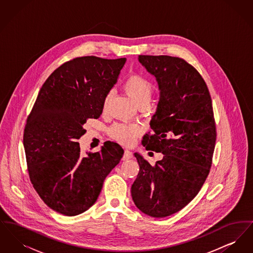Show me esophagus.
Here are the masks:
<instances>
[{
    "label": "esophagus",
    "instance_id": "esophagus-1",
    "mask_svg": "<svg viewBox=\"0 0 253 253\" xmlns=\"http://www.w3.org/2000/svg\"><path fill=\"white\" fill-rule=\"evenodd\" d=\"M132 152H131L130 150L126 149V150L124 151V155H123V157H122V159H123V160H128V159H130V158H132Z\"/></svg>",
    "mask_w": 253,
    "mask_h": 253
}]
</instances>
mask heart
I'll return each mask as SVG.
<instances>
[{
  "label": "heart",
  "mask_w": 253,
  "mask_h": 253,
  "mask_svg": "<svg viewBox=\"0 0 253 253\" xmlns=\"http://www.w3.org/2000/svg\"><path fill=\"white\" fill-rule=\"evenodd\" d=\"M123 87L129 96L132 97L139 105H147L151 100L155 91L154 84L144 75L135 73L129 76L123 83ZM111 94L107 93L102 100V111L106 112L108 109L109 100ZM142 132L141 126L137 124H127V123H117L110 129V135L119 140L121 143L131 145L134 143L137 136Z\"/></svg>",
  "instance_id": "heart-1"
}]
</instances>
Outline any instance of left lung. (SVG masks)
Wrapping results in <instances>:
<instances>
[{"mask_svg": "<svg viewBox=\"0 0 253 253\" xmlns=\"http://www.w3.org/2000/svg\"><path fill=\"white\" fill-rule=\"evenodd\" d=\"M138 59L161 91L150 122L153 133L142 145L164 157L151 165L134 154L140 169L131 193L142 212L160 218L179 211L201 190L212 163L216 125L208 86L192 64L165 55Z\"/></svg>", "mask_w": 253, "mask_h": 253, "instance_id": "left-lung-1", "label": "left lung"}]
</instances>
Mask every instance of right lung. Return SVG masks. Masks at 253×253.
I'll return each mask as SVG.
<instances>
[{"instance_id":"right-lung-1","label":"right lung","mask_w":253,"mask_h":253,"mask_svg":"<svg viewBox=\"0 0 253 253\" xmlns=\"http://www.w3.org/2000/svg\"><path fill=\"white\" fill-rule=\"evenodd\" d=\"M126 61L96 56L62 63L42 86L27 117L24 146L30 181L42 201L61 214L87 211L101 192L123 149L108 142L101 151L81 156L84 124L102 114V100Z\"/></svg>"}]
</instances>
